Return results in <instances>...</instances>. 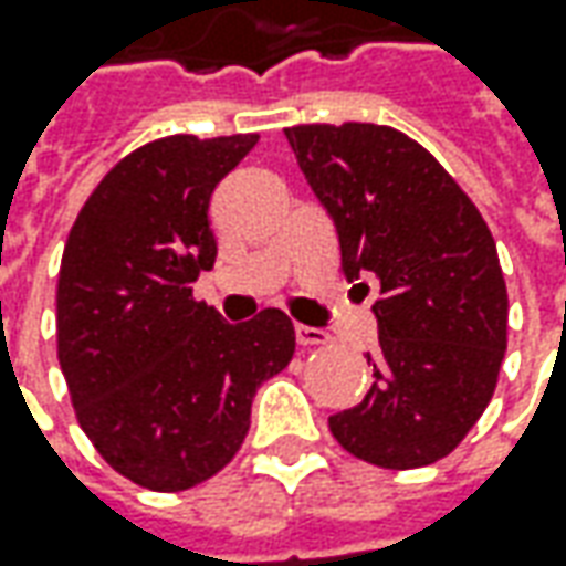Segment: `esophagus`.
Returning <instances> with one entry per match:
<instances>
[{
	"mask_svg": "<svg viewBox=\"0 0 566 566\" xmlns=\"http://www.w3.org/2000/svg\"><path fill=\"white\" fill-rule=\"evenodd\" d=\"M294 335H297V344L301 347H319V344H328V335L322 328H313V325H294Z\"/></svg>",
	"mask_w": 566,
	"mask_h": 566,
	"instance_id": "obj_1",
	"label": "esophagus"
}]
</instances>
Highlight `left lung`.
Returning <instances> with one entry per match:
<instances>
[{
	"instance_id": "1",
	"label": "left lung",
	"mask_w": 566,
	"mask_h": 566,
	"mask_svg": "<svg viewBox=\"0 0 566 566\" xmlns=\"http://www.w3.org/2000/svg\"><path fill=\"white\" fill-rule=\"evenodd\" d=\"M328 209L347 282L373 275L379 354L369 395L328 429L385 470L448 458L495 395L507 287L473 200L417 140L385 125L284 127Z\"/></svg>"
}]
</instances>
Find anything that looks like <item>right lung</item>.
I'll list each match as a JSON object with an SVG mask.
<instances>
[{"label":"right lung","instance_id":"add662e5","mask_svg":"<svg viewBox=\"0 0 566 566\" xmlns=\"http://www.w3.org/2000/svg\"><path fill=\"white\" fill-rule=\"evenodd\" d=\"M256 140L175 134L127 153L62 253L55 338L77 422L115 473L153 492L231 463L256 388L294 357L282 310L228 325L190 287L216 263L209 197Z\"/></svg>","mask_w":566,"mask_h":566}]
</instances>
